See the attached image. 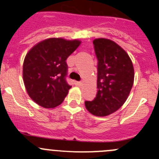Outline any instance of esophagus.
Instances as JSON below:
<instances>
[{"mask_svg":"<svg viewBox=\"0 0 159 159\" xmlns=\"http://www.w3.org/2000/svg\"><path fill=\"white\" fill-rule=\"evenodd\" d=\"M75 85H77V86H81V85H82V82H81V81H75Z\"/></svg>","mask_w":159,"mask_h":159,"instance_id":"esophagus-1","label":"esophagus"}]
</instances>
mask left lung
I'll list each match as a JSON object with an SVG mask.
<instances>
[{
	"instance_id": "1",
	"label": "left lung",
	"mask_w": 159,
	"mask_h": 159,
	"mask_svg": "<svg viewBox=\"0 0 159 159\" xmlns=\"http://www.w3.org/2000/svg\"><path fill=\"white\" fill-rule=\"evenodd\" d=\"M93 44L98 59V91L95 98L84 105L92 115L107 116L127 100L134 83V68L129 54L114 41L98 38Z\"/></svg>"
}]
</instances>
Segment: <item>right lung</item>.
<instances>
[{
    "label": "right lung",
    "mask_w": 159,
    "mask_h": 159,
    "mask_svg": "<svg viewBox=\"0 0 159 159\" xmlns=\"http://www.w3.org/2000/svg\"><path fill=\"white\" fill-rule=\"evenodd\" d=\"M81 41L48 38L34 46L25 56L23 79L27 92L38 105L52 108L63 102L71 86L68 84L66 60Z\"/></svg>",
    "instance_id": "obj_1"
}]
</instances>
